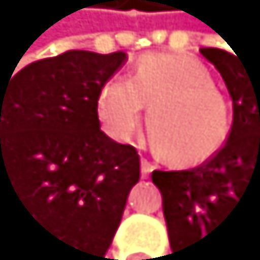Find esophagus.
<instances>
[{
    "instance_id": "esophagus-1",
    "label": "esophagus",
    "mask_w": 260,
    "mask_h": 260,
    "mask_svg": "<svg viewBox=\"0 0 260 260\" xmlns=\"http://www.w3.org/2000/svg\"><path fill=\"white\" fill-rule=\"evenodd\" d=\"M152 172H154V165H152V162L147 160V158H141V176L147 178Z\"/></svg>"
}]
</instances>
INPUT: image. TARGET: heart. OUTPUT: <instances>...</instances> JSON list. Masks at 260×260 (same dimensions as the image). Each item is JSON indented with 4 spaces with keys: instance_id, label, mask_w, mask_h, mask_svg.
<instances>
[{
    "instance_id": "1",
    "label": "heart",
    "mask_w": 260,
    "mask_h": 260,
    "mask_svg": "<svg viewBox=\"0 0 260 260\" xmlns=\"http://www.w3.org/2000/svg\"><path fill=\"white\" fill-rule=\"evenodd\" d=\"M147 108V135L156 154L178 167L211 160L231 137L233 119L204 62L187 54H147L130 80L113 78L100 88L95 113L102 130L128 141Z\"/></svg>"
}]
</instances>
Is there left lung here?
<instances>
[{"label": "left lung", "instance_id": "8db88e82", "mask_svg": "<svg viewBox=\"0 0 260 260\" xmlns=\"http://www.w3.org/2000/svg\"><path fill=\"white\" fill-rule=\"evenodd\" d=\"M221 73L233 100V128L211 160L184 172H152L176 258L196 260L233 217L260 215V60L226 49H200ZM174 256V252H172Z\"/></svg>", "mask_w": 260, "mask_h": 260}]
</instances>
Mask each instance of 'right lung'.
Here are the masks:
<instances>
[{"mask_svg":"<svg viewBox=\"0 0 260 260\" xmlns=\"http://www.w3.org/2000/svg\"><path fill=\"white\" fill-rule=\"evenodd\" d=\"M125 60L123 51L73 49L0 78V196L45 260L106 256L139 182L137 150L104 135L95 113Z\"/></svg>","mask_w":260,"mask_h":260,"instance_id":"right-lung-1","label":"right lung"}]
</instances>
